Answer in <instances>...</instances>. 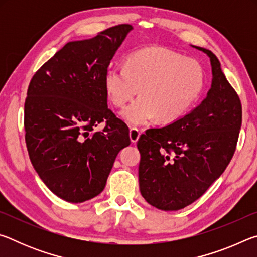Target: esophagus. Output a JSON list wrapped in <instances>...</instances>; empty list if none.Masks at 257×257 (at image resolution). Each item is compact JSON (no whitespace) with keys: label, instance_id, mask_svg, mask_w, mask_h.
Listing matches in <instances>:
<instances>
[{"label":"esophagus","instance_id":"obj_1","mask_svg":"<svg viewBox=\"0 0 257 257\" xmlns=\"http://www.w3.org/2000/svg\"><path fill=\"white\" fill-rule=\"evenodd\" d=\"M139 136H141V132L137 128H130L129 130V137H130V142L132 143H137L139 139Z\"/></svg>","mask_w":257,"mask_h":257}]
</instances>
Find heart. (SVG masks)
Returning a JSON list of instances; mask_svg holds the SVG:
<instances>
[{
    "label": "heart",
    "mask_w": 257,
    "mask_h": 257,
    "mask_svg": "<svg viewBox=\"0 0 257 257\" xmlns=\"http://www.w3.org/2000/svg\"><path fill=\"white\" fill-rule=\"evenodd\" d=\"M105 89L115 106H123L138 93L141 97L120 112L133 127L158 118L172 122L197 102L205 86V71L196 60L162 47H149L129 56L125 67L105 73Z\"/></svg>",
    "instance_id": "heart-1"
}]
</instances>
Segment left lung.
<instances>
[{
	"instance_id": "8db88e82",
	"label": "left lung",
	"mask_w": 257,
	"mask_h": 257,
	"mask_svg": "<svg viewBox=\"0 0 257 257\" xmlns=\"http://www.w3.org/2000/svg\"><path fill=\"white\" fill-rule=\"evenodd\" d=\"M211 61L206 97L181 118L152 128L138 139L139 189L159 210L178 211L194 203L222 175L236 150L241 103L214 53L194 46Z\"/></svg>"
}]
</instances>
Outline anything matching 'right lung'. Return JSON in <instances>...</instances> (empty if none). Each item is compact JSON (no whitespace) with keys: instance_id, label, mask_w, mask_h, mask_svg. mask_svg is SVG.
I'll return each mask as SVG.
<instances>
[{"instance_id":"add662e5","label":"right lung","mask_w":257,"mask_h":257,"mask_svg":"<svg viewBox=\"0 0 257 257\" xmlns=\"http://www.w3.org/2000/svg\"><path fill=\"white\" fill-rule=\"evenodd\" d=\"M133 29L119 25L69 42L30 80L25 102L29 159L47 188L67 202L101 194L116 155L130 144L128 128L107 107L104 79ZM104 119L103 132H94Z\"/></svg>"}]
</instances>
